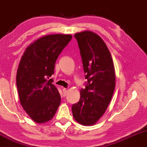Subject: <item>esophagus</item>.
I'll use <instances>...</instances> for the list:
<instances>
[{"instance_id": "1", "label": "esophagus", "mask_w": 147, "mask_h": 147, "mask_svg": "<svg viewBox=\"0 0 147 147\" xmlns=\"http://www.w3.org/2000/svg\"><path fill=\"white\" fill-rule=\"evenodd\" d=\"M63 95H64V96H66V95L67 94V93H68V90H67L66 88H63Z\"/></svg>"}]
</instances>
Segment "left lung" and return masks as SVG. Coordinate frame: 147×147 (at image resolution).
<instances>
[{
    "instance_id": "obj_1",
    "label": "left lung",
    "mask_w": 147,
    "mask_h": 147,
    "mask_svg": "<svg viewBox=\"0 0 147 147\" xmlns=\"http://www.w3.org/2000/svg\"><path fill=\"white\" fill-rule=\"evenodd\" d=\"M82 59L85 79L80 99L72 106L75 119L84 125H94L108 107L115 88L113 60L107 46L90 31L75 34Z\"/></svg>"
}]
</instances>
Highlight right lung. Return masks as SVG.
I'll return each mask as SVG.
<instances>
[{"label":"right lung","instance_id":"1","mask_svg":"<svg viewBox=\"0 0 147 147\" xmlns=\"http://www.w3.org/2000/svg\"><path fill=\"white\" fill-rule=\"evenodd\" d=\"M72 35H45L31 44L24 53L18 68L16 85L23 109L38 123L53 118L61 96L51 75L55 64Z\"/></svg>","mask_w":147,"mask_h":147}]
</instances>
